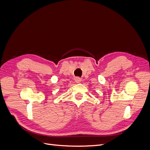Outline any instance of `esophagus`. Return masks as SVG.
I'll return each instance as SVG.
<instances>
[{"label":"esophagus","mask_w":150,"mask_h":150,"mask_svg":"<svg viewBox=\"0 0 150 150\" xmlns=\"http://www.w3.org/2000/svg\"><path fill=\"white\" fill-rule=\"evenodd\" d=\"M74 80H75V81H76V83H80L81 81V78H79V77H76V78H75Z\"/></svg>","instance_id":"obj_1"}]
</instances>
